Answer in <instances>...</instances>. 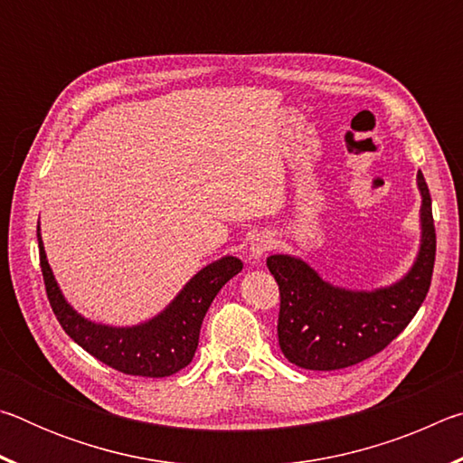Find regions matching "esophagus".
<instances>
[{"instance_id":"esophagus-1","label":"esophagus","mask_w":463,"mask_h":463,"mask_svg":"<svg viewBox=\"0 0 463 463\" xmlns=\"http://www.w3.org/2000/svg\"><path fill=\"white\" fill-rule=\"evenodd\" d=\"M273 247V239L269 234H255L253 239H250V245H249V260L253 261H261L263 255L268 253V250Z\"/></svg>"}]
</instances>
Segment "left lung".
Instances as JSON below:
<instances>
[{
  "label": "left lung",
  "mask_w": 463,
  "mask_h": 463,
  "mask_svg": "<svg viewBox=\"0 0 463 463\" xmlns=\"http://www.w3.org/2000/svg\"><path fill=\"white\" fill-rule=\"evenodd\" d=\"M420 242L411 269L394 284L373 289L335 286L296 255H269L279 286V349L289 364L331 372L372 357L401 335L429 292L435 263L430 195L419 171Z\"/></svg>",
  "instance_id": "8db88e82"
}]
</instances>
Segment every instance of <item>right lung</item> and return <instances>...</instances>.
Masks as SVG:
<instances>
[{"label": "right lung", "instance_id": "add662e5", "mask_svg": "<svg viewBox=\"0 0 463 463\" xmlns=\"http://www.w3.org/2000/svg\"><path fill=\"white\" fill-rule=\"evenodd\" d=\"M36 237L46 296L65 333L101 364L143 378H165L192 362L210 304L226 281L242 269L241 260L224 255L195 273L159 315L138 325L112 326L85 318L67 302L46 260L41 222Z\"/></svg>", "mask_w": 463, "mask_h": 463}]
</instances>
